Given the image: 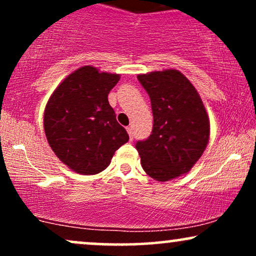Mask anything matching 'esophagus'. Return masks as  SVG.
I'll return each mask as SVG.
<instances>
[{
    "label": "esophagus",
    "instance_id": "1",
    "mask_svg": "<svg viewBox=\"0 0 256 256\" xmlns=\"http://www.w3.org/2000/svg\"><path fill=\"white\" fill-rule=\"evenodd\" d=\"M126 131H128V136H130V140H134V131H132L131 126H128V128H126Z\"/></svg>",
    "mask_w": 256,
    "mask_h": 256
}]
</instances>
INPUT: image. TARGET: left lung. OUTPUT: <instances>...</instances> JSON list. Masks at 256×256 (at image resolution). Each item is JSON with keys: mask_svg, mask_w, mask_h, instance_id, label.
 Listing matches in <instances>:
<instances>
[{"mask_svg": "<svg viewBox=\"0 0 256 256\" xmlns=\"http://www.w3.org/2000/svg\"><path fill=\"white\" fill-rule=\"evenodd\" d=\"M150 98L152 134L136 149L149 177L167 182L189 172L210 140V119L194 85L177 70L138 74Z\"/></svg>", "mask_w": 256, "mask_h": 256, "instance_id": "obj_1", "label": "left lung"}]
</instances>
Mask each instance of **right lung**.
I'll list each match as a JSON object with an SVG mask.
<instances>
[{
    "instance_id": "right-lung-1",
    "label": "right lung",
    "mask_w": 256,
    "mask_h": 256,
    "mask_svg": "<svg viewBox=\"0 0 256 256\" xmlns=\"http://www.w3.org/2000/svg\"><path fill=\"white\" fill-rule=\"evenodd\" d=\"M119 79L116 73L83 66L52 94L44 110V132L55 155L72 171L98 174L128 140L108 102Z\"/></svg>"
}]
</instances>
